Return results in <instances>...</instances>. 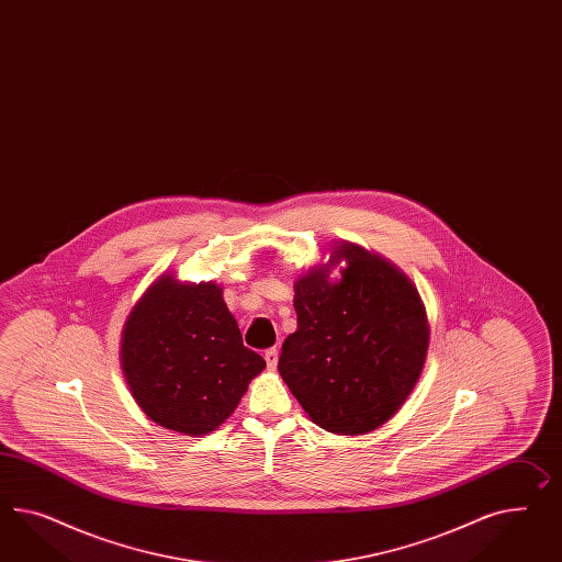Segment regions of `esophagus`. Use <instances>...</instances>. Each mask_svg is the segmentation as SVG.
<instances>
[{"label":"esophagus","mask_w":562,"mask_h":562,"mask_svg":"<svg viewBox=\"0 0 562 562\" xmlns=\"http://www.w3.org/2000/svg\"><path fill=\"white\" fill-rule=\"evenodd\" d=\"M263 358H266V364H268V368H270V370H276V366H278V349H266V356H263Z\"/></svg>","instance_id":"1"}]
</instances>
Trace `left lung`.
<instances>
[{"instance_id": "1", "label": "left lung", "mask_w": 562, "mask_h": 562, "mask_svg": "<svg viewBox=\"0 0 562 562\" xmlns=\"http://www.w3.org/2000/svg\"><path fill=\"white\" fill-rule=\"evenodd\" d=\"M329 254L294 282L299 329L282 346L278 372L313 424L362 436L409 398L424 372L429 321L395 263L349 241H335Z\"/></svg>"}]
</instances>
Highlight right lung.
Listing matches in <instances>:
<instances>
[{
    "mask_svg": "<svg viewBox=\"0 0 562 562\" xmlns=\"http://www.w3.org/2000/svg\"><path fill=\"white\" fill-rule=\"evenodd\" d=\"M121 366L140 411L183 436H206L237 409L266 368L214 282L161 273L124 321Z\"/></svg>",
    "mask_w": 562,
    "mask_h": 562,
    "instance_id": "right-lung-1",
    "label": "right lung"
}]
</instances>
